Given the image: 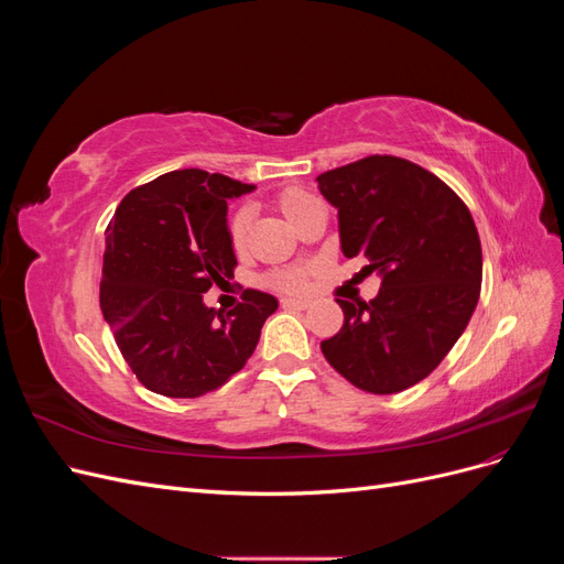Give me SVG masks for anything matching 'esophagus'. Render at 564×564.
I'll return each mask as SVG.
<instances>
[{"mask_svg": "<svg viewBox=\"0 0 564 564\" xmlns=\"http://www.w3.org/2000/svg\"><path fill=\"white\" fill-rule=\"evenodd\" d=\"M311 305L308 299H282V308H296V311H305Z\"/></svg>", "mask_w": 564, "mask_h": 564, "instance_id": "obj_1", "label": "esophagus"}]
</instances>
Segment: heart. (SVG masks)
<instances>
[{"label":"heart","mask_w":564,"mask_h":564,"mask_svg":"<svg viewBox=\"0 0 564 564\" xmlns=\"http://www.w3.org/2000/svg\"><path fill=\"white\" fill-rule=\"evenodd\" d=\"M315 202H317V199H315L311 193H305V191H286V193L280 197V209H282V214L289 218V224L294 226L296 220L303 216V212L308 209V207H313ZM251 216H253L251 207H240V209H237V212L232 214L230 228H228V230H230V242H232V247L240 249V247L245 245L249 226H251ZM272 284H278L280 289H289V292H292V289H301V286H303V275H301V272H296V270L280 272V275L272 278Z\"/></svg>","instance_id":"obj_1"}]
</instances>
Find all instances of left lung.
Returning a JSON list of instances; mask_svg holds the SVG:
<instances>
[{"label":"left lung","instance_id":"obj_1","mask_svg":"<svg viewBox=\"0 0 564 564\" xmlns=\"http://www.w3.org/2000/svg\"><path fill=\"white\" fill-rule=\"evenodd\" d=\"M338 212L340 251L377 272V299L344 301L327 362L352 386L390 395L445 360L480 299L482 247L464 202L423 166L371 155L317 176Z\"/></svg>","mask_w":564,"mask_h":564}]
</instances>
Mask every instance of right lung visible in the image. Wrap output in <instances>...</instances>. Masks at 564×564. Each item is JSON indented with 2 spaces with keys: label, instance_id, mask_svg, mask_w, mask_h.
Here are the masks:
<instances>
[{
  "label": "right lung",
  "instance_id": "1",
  "mask_svg": "<svg viewBox=\"0 0 564 564\" xmlns=\"http://www.w3.org/2000/svg\"><path fill=\"white\" fill-rule=\"evenodd\" d=\"M256 185L181 169L131 191L106 230L100 311L148 390L199 398L240 371L278 299L247 289L224 315L204 303L237 265L228 199Z\"/></svg>",
  "mask_w": 564,
  "mask_h": 564
}]
</instances>
